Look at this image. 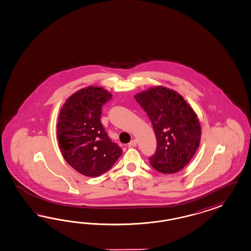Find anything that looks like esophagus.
Segmentation results:
<instances>
[{"mask_svg":"<svg viewBox=\"0 0 251 251\" xmlns=\"http://www.w3.org/2000/svg\"><path fill=\"white\" fill-rule=\"evenodd\" d=\"M136 145H137V141L136 140H132V141H130L129 143V147H135Z\"/></svg>","mask_w":251,"mask_h":251,"instance_id":"34e87169","label":"esophagus"}]
</instances>
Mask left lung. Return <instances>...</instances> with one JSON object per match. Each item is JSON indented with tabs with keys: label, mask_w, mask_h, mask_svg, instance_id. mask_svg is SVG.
Returning <instances> with one entry per match:
<instances>
[{
	"label": "left lung",
	"mask_w": 251,
	"mask_h": 251,
	"mask_svg": "<svg viewBox=\"0 0 251 251\" xmlns=\"http://www.w3.org/2000/svg\"><path fill=\"white\" fill-rule=\"evenodd\" d=\"M155 132V153L151 165L163 174L183 169L199 147L201 127L197 114L176 91L158 86L135 95Z\"/></svg>",
	"instance_id": "1"
}]
</instances>
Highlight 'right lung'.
<instances>
[{"label": "right lung", "mask_w": 251, "mask_h": 251, "mask_svg": "<svg viewBox=\"0 0 251 251\" xmlns=\"http://www.w3.org/2000/svg\"><path fill=\"white\" fill-rule=\"evenodd\" d=\"M111 94L99 87L82 88L63 105L57 122L59 148L70 166L83 176H100L122 154L103 128L102 106Z\"/></svg>", "instance_id": "obj_1"}]
</instances>
